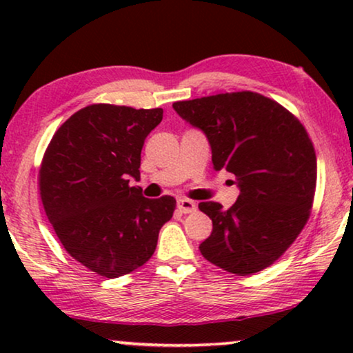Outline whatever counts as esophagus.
Segmentation results:
<instances>
[{"label": "esophagus", "instance_id": "esophagus-1", "mask_svg": "<svg viewBox=\"0 0 353 353\" xmlns=\"http://www.w3.org/2000/svg\"><path fill=\"white\" fill-rule=\"evenodd\" d=\"M176 207L181 214H192V212H196V204L190 199H178Z\"/></svg>", "mask_w": 353, "mask_h": 353}]
</instances>
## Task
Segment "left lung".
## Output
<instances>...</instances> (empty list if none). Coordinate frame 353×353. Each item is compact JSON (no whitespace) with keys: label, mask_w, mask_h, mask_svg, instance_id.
<instances>
[{"label":"left lung","mask_w":353,"mask_h":353,"mask_svg":"<svg viewBox=\"0 0 353 353\" xmlns=\"http://www.w3.org/2000/svg\"><path fill=\"white\" fill-rule=\"evenodd\" d=\"M173 109L205 133L215 170L233 173L238 201L223 210L201 202L212 234L204 259L245 276L286 252L310 216L316 188L315 148L296 115L254 91L176 101Z\"/></svg>","instance_id":"left-lung-1"}]
</instances>
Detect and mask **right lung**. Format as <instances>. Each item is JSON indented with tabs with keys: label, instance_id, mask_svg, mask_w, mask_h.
Wrapping results in <instances>:
<instances>
[{
	"label": "right lung",
	"instance_id": "right-lung-1",
	"mask_svg": "<svg viewBox=\"0 0 353 353\" xmlns=\"http://www.w3.org/2000/svg\"><path fill=\"white\" fill-rule=\"evenodd\" d=\"M163 110L91 104L57 128L43 156V207L64 249L104 278L132 273L152 257L172 219V196L148 199L139 180L144 139Z\"/></svg>",
	"mask_w": 353,
	"mask_h": 353
}]
</instances>
